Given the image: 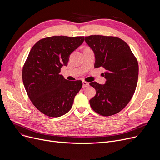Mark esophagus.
Here are the masks:
<instances>
[{
  "label": "esophagus",
  "instance_id": "obj_1",
  "mask_svg": "<svg viewBox=\"0 0 160 160\" xmlns=\"http://www.w3.org/2000/svg\"><path fill=\"white\" fill-rule=\"evenodd\" d=\"M83 88H88L89 86V82H87L86 81H83Z\"/></svg>",
  "mask_w": 160,
  "mask_h": 160
}]
</instances>
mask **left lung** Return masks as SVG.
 I'll return each mask as SVG.
<instances>
[{"label": "left lung", "mask_w": 160, "mask_h": 160, "mask_svg": "<svg viewBox=\"0 0 160 160\" xmlns=\"http://www.w3.org/2000/svg\"><path fill=\"white\" fill-rule=\"evenodd\" d=\"M86 43L95 55V67H102L106 82L89 85L96 89L90 99L91 108L102 116H111L121 112L131 100L136 91L139 66L136 56L128 44L114 36L94 35L85 37Z\"/></svg>", "instance_id": "obj_1"}]
</instances>
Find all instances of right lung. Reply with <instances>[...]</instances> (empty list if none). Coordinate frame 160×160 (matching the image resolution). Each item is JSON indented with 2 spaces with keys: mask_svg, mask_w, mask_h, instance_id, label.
Returning <instances> with one entry per match:
<instances>
[{
  "mask_svg": "<svg viewBox=\"0 0 160 160\" xmlns=\"http://www.w3.org/2000/svg\"><path fill=\"white\" fill-rule=\"evenodd\" d=\"M83 41L84 36H55L40 39L30 50L23 65L22 82L31 102L43 114L58 117L72 108L82 82L67 80L60 72Z\"/></svg>",
  "mask_w": 160,
  "mask_h": 160,
  "instance_id": "obj_1",
  "label": "right lung"
}]
</instances>
